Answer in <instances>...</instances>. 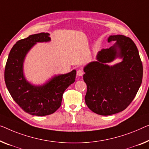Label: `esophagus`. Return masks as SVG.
<instances>
[{"instance_id": "34e87169", "label": "esophagus", "mask_w": 149, "mask_h": 149, "mask_svg": "<svg viewBox=\"0 0 149 149\" xmlns=\"http://www.w3.org/2000/svg\"><path fill=\"white\" fill-rule=\"evenodd\" d=\"M83 74H84V72L81 70H78L77 71V75H78V76H82Z\"/></svg>"}]
</instances>
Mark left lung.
<instances>
[{"label": "left lung", "mask_w": 149, "mask_h": 149, "mask_svg": "<svg viewBox=\"0 0 149 149\" xmlns=\"http://www.w3.org/2000/svg\"><path fill=\"white\" fill-rule=\"evenodd\" d=\"M114 41L108 49L97 53L96 61L84 68L87 85L86 105L97 114L108 116L122 112L134 98L143 79V64L139 50L132 40L124 35H110L108 42ZM116 58L122 59L113 66L107 65Z\"/></svg>", "instance_id": "left-lung-1"}]
</instances>
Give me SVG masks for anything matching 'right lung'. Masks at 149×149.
I'll return each mask as SVG.
<instances>
[{"label":"right lung","mask_w":149,"mask_h":149,"mask_svg":"<svg viewBox=\"0 0 149 149\" xmlns=\"http://www.w3.org/2000/svg\"><path fill=\"white\" fill-rule=\"evenodd\" d=\"M49 33L29 35L15 44L8 55L4 70V81L10 96L25 112L44 116L54 113L61 106L62 97L74 83L76 71L54 75L43 85L35 86L26 80L23 63L28 52L37 43L51 41Z\"/></svg>","instance_id":"right-lung-1"}]
</instances>
